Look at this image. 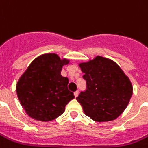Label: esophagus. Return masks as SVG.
<instances>
[{"label":"esophagus","mask_w":148,"mask_h":148,"mask_svg":"<svg viewBox=\"0 0 148 148\" xmlns=\"http://www.w3.org/2000/svg\"><path fill=\"white\" fill-rule=\"evenodd\" d=\"M78 95H79V91H76L75 92H74V96H75V97L76 98L77 97H78Z\"/></svg>","instance_id":"obj_1"}]
</instances>
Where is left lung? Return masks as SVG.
Instances as JSON below:
<instances>
[{
  "label": "left lung",
  "instance_id": "left-lung-1",
  "mask_svg": "<svg viewBox=\"0 0 148 148\" xmlns=\"http://www.w3.org/2000/svg\"><path fill=\"white\" fill-rule=\"evenodd\" d=\"M87 90L76 97L86 116L96 122L116 119L123 113L133 93L129 77L109 58L97 56L79 64Z\"/></svg>",
  "mask_w": 148,
  "mask_h": 148
}]
</instances>
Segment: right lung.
I'll list each match as a JSON object with an SVG mask.
<instances>
[{
    "mask_svg": "<svg viewBox=\"0 0 148 148\" xmlns=\"http://www.w3.org/2000/svg\"><path fill=\"white\" fill-rule=\"evenodd\" d=\"M69 60L56 53H44L30 63L17 82L16 90L23 108L35 120L49 122L63 114L75 96L67 88L69 80L61 75Z\"/></svg>",
    "mask_w": 148,
    "mask_h": 148,
    "instance_id": "right-lung-1",
    "label": "right lung"
}]
</instances>
